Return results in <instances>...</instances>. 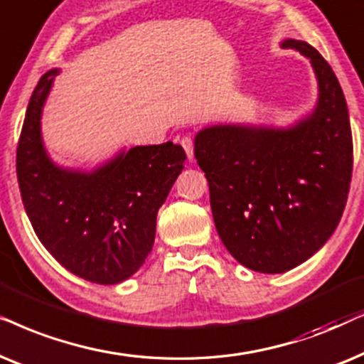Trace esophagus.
<instances>
[{"label":"esophagus","mask_w":364,"mask_h":364,"mask_svg":"<svg viewBox=\"0 0 364 364\" xmlns=\"http://www.w3.org/2000/svg\"><path fill=\"white\" fill-rule=\"evenodd\" d=\"M181 146L185 148V151L188 154V159L193 161V153H195V143H193L191 136H185L181 139Z\"/></svg>","instance_id":"1"}]
</instances>
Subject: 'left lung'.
I'll return each instance as SVG.
<instances>
[{"label":"left lung","instance_id":"left-lung-1","mask_svg":"<svg viewBox=\"0 0 364 364\" xmlns=\"http://www.w3.org/2000/svg\"><path fill=\"white\" fill-rule=\"evenodd\" d=\"M281 46L311 61L319 88L313 113L287 129L216 124L195 138L223 245L238 263L268 274L293 269L326 243L353 173L350 114L336 75L306 41Z\"/></svg>","mask_w":364,"mask_h":364}]
</instances>
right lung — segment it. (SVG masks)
<instances>
[{
  "label": "right lung",
  "instance_id": "1",
  "mask_svg": "<svg viewBox=\"0 0 364 364\" xmlns=\"http://www.w3.org/2000/svg\"><path fill=\"white\" fill-rule=\"evenodd\" d=\"M60 70L33 91L16 149L21 200L38 240L73 274L116 284L151 253L158 210L185 168L171 141L121 151L91 173L56 166L41 139V113Z\"/></svg>",
  "mask_w": 364,
  "mask_h": 364
}]
</instances>
